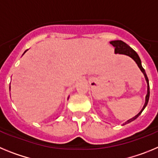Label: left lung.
I'll return each mask as SVG.
<instances>
[{
    "instance_id": "obj_1",
    "label": "left lung",
    "mask_w": 158,
    "mask_h": 158,
    "mask_svg": "<svg viewBox=\"0 0 158 158\" xmlns=\"http://www.w3.org/2000/svg\"><path fill=\"white\" fill-rule=\"evenodd\" d=\"M110 43H111L113 47H115V54H125V55H127V56L131 57L132 59L135 60V62H136L137 65H138V66L139 67V69H140L141 71L143 73V74H144V76H145V78H146V82H147V94H146V102H145L144 106H143L142 109L141 110V111L139 113V114H138V115H136L135 117H133L132 118H131V119H129V120L127 121L125 123H123V125H125V124L129 123L132 122V121H134L135 119H136V118L141 115V113L142 112V111L145 109V107H146V105H147V104H148V101H149V98H150V85H149V80H148V77H147V75H146V71H145V69H143V67L142 66V63H141L140 58H139V56L138 55V54H137V53L134 51L133 49L131 48L130 46H128L127 43H125L124 42L121 41V40H115V41H111L110 42Z\"/></svg>"
}]
</instances>
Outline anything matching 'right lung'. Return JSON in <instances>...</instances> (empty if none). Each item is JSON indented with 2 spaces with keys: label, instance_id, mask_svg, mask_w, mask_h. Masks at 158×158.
I'll return each mask as SVG.
<instances>
[{
  "label": "right lung",
  "instance_id": "add662e5",
  "mask_svg": "<svg viewBox=\"0 0 158 158\" xmlns=\"http://www.w3.org/2000/svg\"><path fill=\"white\" fill-rule=\"evenodd\" d=\"M25 52H26V51H25ZM25 52H24V53H25ZM24 53H23V54H24Z\"/></svg>",
  "mask_w": 158,
  "mask_h": 158
}]
</instances>
